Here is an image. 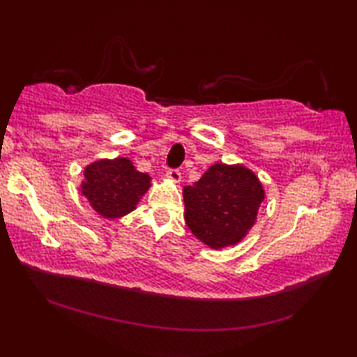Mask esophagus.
Instances as JSON below:
<instances>
[{
    "mask_svg": "<svg viewBox=\"0 0 357 357\" xmlns=\"http://www.w3.org/2000/svg\"><path fill=\"white\" fill-rule=\"evenodd\" d=\"M167 178L173 181V183H179L181 181V172L179 170H168L167 172Z\"/></svg>",
    "mask_w": 357,
    "mask_h": 357,
    "instance_id": "esophagus-1",
    "label": "esophagus"
}]
</instances>
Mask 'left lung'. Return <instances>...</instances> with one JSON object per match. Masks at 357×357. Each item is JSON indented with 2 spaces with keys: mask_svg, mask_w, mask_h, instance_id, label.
Listing matches in <instances>:
<instances>
[{
  "mask_svg": "<svg viewBox=\"0 0 357 357\" xmlns=\"http://www.w3.org/2000/svg\"><path fill=\"white\" fill-rule=\"evenodd\" d=\"M185 223L214 250L236 245L255 225L264 189L257 174L236 164H214L183 190Z\"/></svg>",
  "mask_w": 357,
  "mask_h": 357,
  "instance_id": "1",
  "label": "left lung"
}]
</instances>
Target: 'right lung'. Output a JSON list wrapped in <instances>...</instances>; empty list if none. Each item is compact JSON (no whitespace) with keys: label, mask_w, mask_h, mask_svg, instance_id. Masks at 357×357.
I'll list each match as a JSON object with an SVG mask.
<instances>
[{"label":"right lung","mask_w":357,"mask_h":357,"mask_svg":"<svg viewBox=\"0 0 357 357\" xmlns=\"http://www.w3.org/2000/svg\"><path fill=\"white\" fill-rule=\"evenodd\" d=\"M83 174L82 193L105 219H119L132 213L151 187L149 174L138 172L126 157L93 162Z\"/></svg>","instance_id":"add662e5"}]
</instances>
